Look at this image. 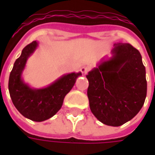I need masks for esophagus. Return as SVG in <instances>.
Segmentation results:
<instances>
[{"instance_id":"1","label":"esophagus","mask_w":155,"mask_h":155,"mask_svg":"<svg viewBox=\"0 0 155 155\" xmlns=\"http://www.w3.org/2000/svg\"><path fill=\"white\" fill-rule=\"evenodd\" d=\"M89 71H90V68L87 67V66H84V67H82L81 69V73L84 74V75H85V74H87L88 72H89Z\"/></svg>"}]
</instances>
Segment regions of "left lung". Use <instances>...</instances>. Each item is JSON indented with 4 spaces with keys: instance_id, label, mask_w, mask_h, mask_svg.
I'll return each instance as SVG.
<instances>
[{
    "instance_id": "left-lung-1",
    "label": "left lung",
    "mask_w": 155,
    "mask_h": 155,
    "mask_svg": "<svg viewBox=\"0 0 155 155\" xmlns=\"http://www.w3.org/2000/svg\"><path fill=\"white\" fill-rule=\"evenodd\" d=\"M112 57L102 59L86 75L91 112L101 123L120 126L132 120L143 105L147 94L145 67L140 51L119 43Z\"/></svg>"
}]
</instances>
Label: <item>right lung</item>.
<instances>
[{
    "instance_id": "1",
    "label": "right lung",
    "mask_w": 155,
    "mask_h": 155,
    "mask_svg": "<svg viewBox=\"0 0 155 155\" xmlns=\"http://www.w3.org/2000/svg\"><path fill=\"white\" fill-rule=\"evenodd\" d=\"M38 46L32 41L22 50L21 56L15 61L9 77V92L15 107L29 120L41 122L57 113L63 104L64 98L71 91L80 75L71 73L61 76L54 83L42 89H32L21 79L27 59Z\"/></svg>"
}]
</instances>
